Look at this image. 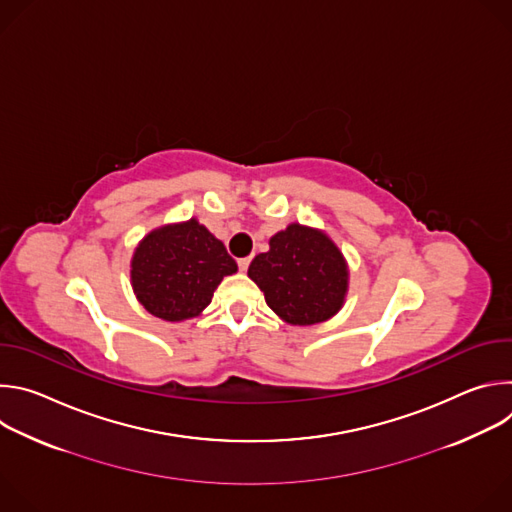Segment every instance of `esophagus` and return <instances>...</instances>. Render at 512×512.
<instances>
[{"mask_svg":"<svg viewBox=\"0 0 512 512\" xmlns=\"http://www.w3.org/2000/svg\"><path fill=\"white\" fill-rule=\"evenodd\" d=\"M237 263H239V269H241V271H247L249 265H251V257H243V259H239Z\"/></svg>","mask_w":512,"mask_h":512,"instance_id":"esophagus-1","label":"esophagus"}]
</instances>
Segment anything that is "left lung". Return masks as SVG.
I'll list each match as a JSON object with an SVG mask.
<instances>
[{
    "mask_svg": "<svg viewBox=\"0 0 512 512\" xmlns=\"http://www.w3.org/2000/svg\"><path fill=\"white\" fill-rule=\"evenodd\" d=\"M267 306L285 322L310 326L332 318L344 302L348 269L338 247L320 231L289 225L249 265Z\"/></svg>",
    "mask_w": 512,
    "mask_h": 512,
    "instance_id": "left-lung-1",
    "label": "left lung"
}]
</instances>
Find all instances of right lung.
Masks as SVG:
<instances>
[{"instance_id":"add662e5","label":"right lung","mask_w":512,"mask_h":512,"mask_svg":"<svg viewBox=\"0 0 512 512\" xmlns=\"http://www.w3.org/2000/svg\"><path fill=\"white\" fill-rule=\"evenodd\" d=\"M237 271L225 245L198 221L162 227L133 253L131 283L150 314L180 322L198 316L225 275Z\"/></svg>"}]
</instances>
